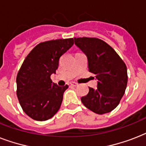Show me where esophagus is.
<instances>
[{
    "instance_id": "esophagus-1",
    "label": "esophagus",
    "mask_w": 146,
    "mask_h": 146,
    "mask_svg": "<svg viewBox=\"0 0 146 146\" xmlns=\"http://www.w3.org/2000/svg\"><path fill=\"white\" fill-rule=\"evenodd\" d=\"M70 85L72 86H77L78 83H76V82H70Z\"/></svg>"
}]
</instances>
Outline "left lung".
Here are the masks:
<instances>
[{
  "label": "left lung",
  "instance_id": "left-lung-1",
  "mask_svg": "<svg viewBox=\"0 0 146 146\" xmlns=\"http://www.w3.org/2000/svg\"><path fill=\"white\" fill-rule=\"evenodd\" d=\"M76 46L86 55L89 71L96 75L97 89L89 88L81 98L82 104L98 114L113 111L124 95L127 85V66L109 44L96 38H74Z\"/></svg>",
  "mask_w": 146,
  "mask_h": 146
}]
</instances>
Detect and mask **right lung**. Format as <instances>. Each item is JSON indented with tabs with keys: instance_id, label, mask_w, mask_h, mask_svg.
<instances>
[{
	"instance_id": "right-lung-1",
	"label": "right lung",
	"mask_w": 146,
	"mask_h": 146,
	"mask_svg": "<svg viewBox=\"0 0 146 146\" xmlns=\"http://www.w3.org/2000/svg\"><path fill=\"white\" fill-rule=\"evenodd\" d=\"M73 44V38L47 41L37 44L24 60L17 76V95L23 111L32 119L44 121L60 108L68 86L52 82L60 57Z\"/></svg>"
}]
</instances>
